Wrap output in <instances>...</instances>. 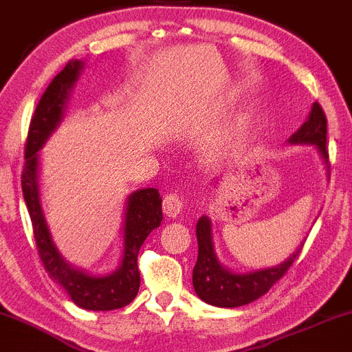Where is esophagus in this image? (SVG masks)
<instances>
[{"mask_svg": "<svg viewBox=\"0 0 352 352\" xmlns=\"http://www.w3.org/2000/svg\"><path fill=\"white\" fill-rule=\"evenodd\" d=\"M184 206H185V201L179 193L170 192V193L165 195L164 211H165V214H167V217L177 218L182 213V210H184Z\"/></svg>", "mask_w": 352, "mask_h": 352, "instance_id": "1", "label": "esophagus"}]
</instances>
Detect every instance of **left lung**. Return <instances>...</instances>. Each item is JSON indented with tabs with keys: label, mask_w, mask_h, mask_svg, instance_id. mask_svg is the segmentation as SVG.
Masks as SVG:
<instances>
[{
	"label": "left lung",
	"mask_w": 352,
	"mask_h": 352,
	"mask_svg": "<svg viewBox=\"0 0 352 352\" xmlns=\"http://www.w3.org/2000/svg\"><path fill=\"white\" fill-rule=\"evenodd\" d=\"M326 116L318 103H313L308 120L297 133L292 134L289 144H311L316 146L321 159L328 168L326 149ZM198 259L193 269V289L205 303L219 308L243 307L267 294L275 282L280 280L290 265L298 257L302 245L282 264L275 267L254 270L248 274H236L219 264L213 243V224L208 217H201L197 223Z\"/></svg>",
	"instance_id": "1"
}]
</instances>
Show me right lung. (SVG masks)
Here are the masks:
<instances>
[{
    "label": "right lung",
    "mask_w": 352,
    "mask_h": 352,
    "mask_svg": "<svg viewBox=\"0 0 352 352\" xmlns=\"http://www.w3.org/2000/svg\"><path fill=\"white\" fill-rule=\"evenodd\" d=\"M85 63L72 60L50 82L47 90L37 103L31 120L26 142L21 185L24 201L32 221L39 257L50 277L63 287L67 295L83 310L108 311L129 305L135 298L141 285L138 269V254L152 230L162 221V198L157 188H142L131 193L126 201L124 224H122V257L120 267L109 275H91L74 267L60 256L50 236L47 221L41 203L39 190V152L50 134L63 120L70 91L82 74Z\"/></svg>",
    "instance_id": "right-lung-1"
}]
</instances>
